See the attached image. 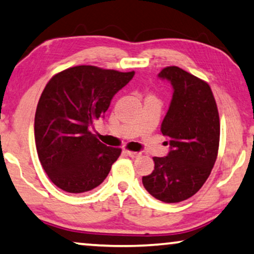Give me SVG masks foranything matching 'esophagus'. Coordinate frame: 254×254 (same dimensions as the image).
I'll return each instance as SVG.
<instances>
[{
	"label": "esophagus",
	"instance_id": "34e87169",
	"mask_svg": "<svg viewBox=\"0 0 254 254\" xmlns=\"http://www.w3.org/2000/svg\"><path fill=\"white\" fill-rule=\"evenodd\" d=\"M124 153H126V154H127V156H130V158H132V159L139 158V156L141 155L140 153H138V152H132V151H124Z\"/></svg>",
	"mask_w": 254,
	"mask_h": 254
}]
</instances>
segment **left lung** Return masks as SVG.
I'll list each match as a JSON object with an SVG mask.
<instances>
[{
    "label": "left lung",
    "mask_w": 254,
    "mask_h": 254,
    "mask_svg": "<svg viewBox=\"0 0 254 254\" xmlns=\"http://www.w3.org/2000/svg\"><path fill=\"white\" fill-rule=\"evenodd\" d=\"M174 88L169 110L161 124L169 154L153 158L154 170L142 177L153 197L173 203L197 193L210 175L220 144V117L208 83L178 66L159 73Z\"/></svg>",
    "instance_id": "8db88e82"
}]
</instances>
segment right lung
Here are the masks:
<instances>
[{"mask_svg":"<svg viewBox=\"0 0 254 254\" xmlns=\"http://www.w3.org/2000/svg\"><path fill=\"white\" fill-rule=\"evenodd\" d=\"M133 76L134 71L78 65L54 74L46 85L35 112V146L42 168L61 190L83 193L108 176L122 149L102 144L91 126Z\"/></svg>","mask_w":254,"mask_h":254,"instance_id":"obj_1","label":"right lung"}]
</instances>
